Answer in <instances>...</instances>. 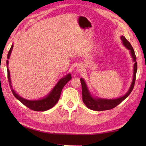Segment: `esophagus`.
Wrapping results in <instances>:
<instances>
[{"instance_id":"obj_1","label":"esophagus","mask_w":146,"mask_h":146,"mask_svg":"<svg viewBox=\"0 0 146 146\" xmlns=\"http://www.w3.org/2000/svg\"><path fill=\"white\" fill-rule=\"evenodd\" d=\"M78 71H82V68L81 66H78Z\"/></svg>"}]
</instances>
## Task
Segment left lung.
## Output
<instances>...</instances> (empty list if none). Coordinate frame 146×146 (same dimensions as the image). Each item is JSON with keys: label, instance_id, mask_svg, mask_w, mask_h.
<instances>
[{"label": "left lung", "instance_id": "8db88e82", "mask_svg": "<svg viewBox=\"0 0 146 146\" xmlns=\"http://www.w3.org/2000/svg\"><path fill=\"white\" fill-rule=\"evenodd\" d=\"M120 39L122 41L123 45L128 49L131 54V57L132 58L133 61L134 62V72H133V78L131 83V86L129 90L126 94L120 97L114 99H107V98H98L92 96L90 92L88 90V88L84 79L81 78V84L82 86V99L83 103L85 104L86 107L90 108V110L95 111H103L110 110L111 108L115 107L118 105L120 104L121 102L123 101L125 99L128 97L130 94L132 92L133 88H134L135 82V76L137 73V65L136 62V56L135 54V52L132 46L130 44V42L126 39L124 36H121Z\"/></svg>", "mask_w": 146, "mask_h": 146}]
</instances>
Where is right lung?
Segmentation results:
<instances>
[{"label": "right lung", "mask_w": 146, "mask_h": 146, "mask_svg": "<svg viewBox=\"0 0 146 146\" xmlns=\"http://www.w3.org/2000/svg\"><path fill=\"white\" fill-rule=\"evenodd\" d=\"M13 46L14 45L12 44L10 50H9L8 52L7 59H9V58H10L11 52L12 51V49H13ZM6 63H7L8 80L12 94L14 95V97L16 98L18 100H19L22 104H24L27 107L30 108V109L35 111H43L48 110L49 109H50L52 107H53L58 102L59 99H60L62 89L63 88L64 85L66 84L68 82H69L71 79V74L68 73L66 76L63 77V78H61L59 80L58 82L54 86V88L52 89V90L49 92L47 95H46L44 97H43L41 99H39V100H27V99L21 97V96L19 95L17 93L15 92L13 88H12V85H11L10 71H9V70L8 68L9 61L7 60Z\"/></svg>", "instance_id": "1"}]
</instances>
